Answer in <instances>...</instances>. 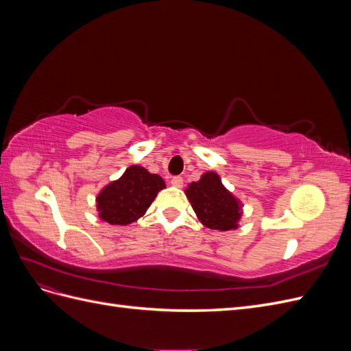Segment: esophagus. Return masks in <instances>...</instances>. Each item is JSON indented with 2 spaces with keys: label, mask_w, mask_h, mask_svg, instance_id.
Returning <instances> with one entry per match:
<instances>
[{
  "label": "esophagus",
  "mask_w": 351,
  "mask_h": 351,
  "mask_svg": "<svg viewBox=\"0 0 351 351\" xmlns=\"http://www.w3.org/2000/svg\"><path fill=\"white\" fill-rule=\"evenodd\" d=\"M171 184H173L174 187H182V186H183V177H180V176L173 177V178H171Z\"/></svg>",
  "instance_id": "1"
}]
</instances>
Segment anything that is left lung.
<instances>
[{
	"label": "left lung",
	"instance_id": "obj_1",
	"mask_svg": "<svg viewBox=\"0 0 351 351\" xmlns=\"http://www.w3.org/2000/svg\"><path fill=\"white\" fill-rule=\"evenodd\" d=\"M186 195L205 227L221 231L237 227L241 205L222 186L217 173H205L199 182H193L187 187Z\"/></svg>",
	"mask_w": 351,
	"mask_h": 351
}]
</instances>
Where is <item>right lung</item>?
Here are the masks:
<instances>
[{
    "label": "right lung",
    "mask_w": 351,
    "mask_h": 351,
    "mask_svg": "<svg viewBox=\"0 0 351 351\" xmlns=\"http://www.w3.org/2000/svg\"><path fill=\"white\" fill-rule=\"evenodd\" d=\"M165 182L141 165H132L117 182L98 195L99 217L111 226H127L139 219L151 206Z\"/></svg>",
    "instance_id": "1"
}]
</instances>
